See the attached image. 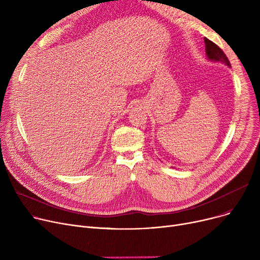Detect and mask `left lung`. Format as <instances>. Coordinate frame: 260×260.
<instances>
[{"mask_svg":"<svg viewBox=\"0 0 260 260\" xmlns=\"http://www.w3.org/2000/svg\"><path fill=\"white\" fill-rule=\"evenodd\" d=\"M204 43H206V53L209 60L214 62H220L228 67H231V63L221 48L218 47L215 43H213L212 41L207 38H204Z\"/></svg>","mask_w":260,"mask_h":260,"instance_id":"8db88e82","label":"left lung"}]
</instances>
